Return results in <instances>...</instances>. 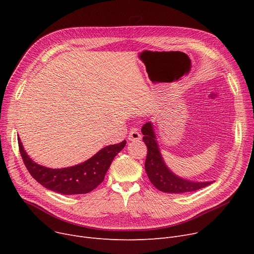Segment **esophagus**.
<instances>
[{
    "instance_id": "1",
    "label": "esophagus",
    "mask_w": 254,
    "mask_h": 254,
    "mask_svg": "<svg viewBox=\"0 0 254 254\" xmlns=\"http://www.w3.org/2000/svg\"><path fill=\"white\" fill-rule=\"evenodd\" d=\"M141 139V134L138 131L137 128H131L128 134L129 141H139Z\"/></svg>"
}]
</instances>
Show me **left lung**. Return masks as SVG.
<instances>
[{
  "instance_id": "1",
  "label": "left lung",
  "mask_w": 254,
  "mask_h": 254,
  "mask_svg": "<svg viewBox=\"0 0 254 254\" xmlns=\"http://www.w3.org/2000/svg\"><path fill=\"white\" fill-rule=\"evenodd\" d=\"M142 134L144 135L143 141L148 149L145 161V171L150 182L158 190L169 193L191 192L212 183V181H190L176 176L164 162L151 123H146L142 127Z\"/></svg>"
}]
</instances>
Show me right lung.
Wrapping results in <instances>:
<instances>
[{
    "mask_svg": "<svg viewBox=\"0 0 254 254\" xmlns=\"http://www.w3.org/2000/svg\"><path fill=\"white\" fill-rule=\"evenodd\" d=\"M127 141L102 148L84 163L63 168L50 169L38 165L26 154L18 137L22 161L33 178L47 190L63 194L88 193L101 184L114 157L124 149Z\"/></svg>",
    "mask_w": 254,
    "mask_h": 254,
    "instance_id": "obj_1",
    "label": "right lung"
}]
</instances>
